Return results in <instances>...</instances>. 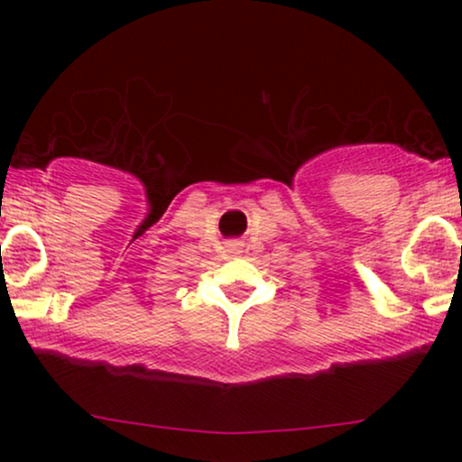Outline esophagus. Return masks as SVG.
I'll list each match as a JSON object with an SVG mask.
<instances>
[{"label": "esophagus", "mask_w": 462, "mask_h": 462, "mask_svg": "<svg viewBox=\"0 0 462 462\" xmlns=\"http://www.w3.org/2000/svg\"><path fill=\"white\" fill-rule=\"evenodd\" d=\"M227 252L241 254L243 252V243L241 241H230V243H227Z\"/></svg>", "instance_id": "esophagus-1"}]
</instances>
